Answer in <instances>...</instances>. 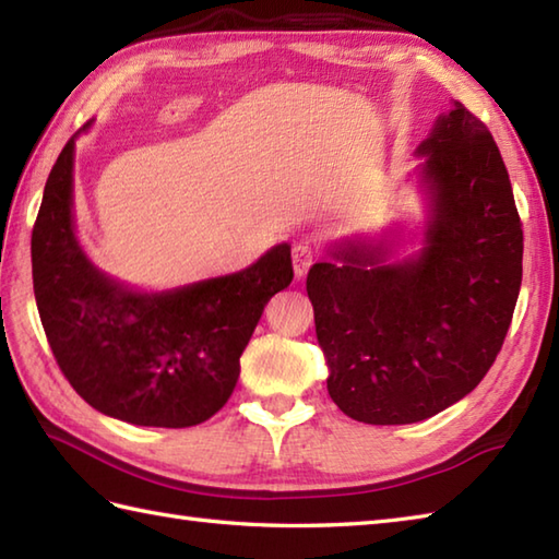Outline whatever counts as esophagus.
Instances as JSON below:
<instances>
[{
	"label": "esophagus",
	"mask_w": 559,
	"mask_h": 559,
	"mask_svg": "<svg viewBox=\"0 0 559 559\" xmlns=\"http://www.w3.org/2000/svg\"><path fill=\"white\" fill-rule=\"evenodd\" d=\"M314 261H317V252L307 242H300V245L293 247V271H295V276H298V278H302L305 273L310 271Z\"/></svg>",
	"instance_id": "obj_1"
}]
</instances>
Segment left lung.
<instances>
[{"label":"left lung","instance_id":"obj_1","mask_svg":"<svg viewBox=\"0 0 559 559\" xmlns=\"http://www.w3.org/2000/svg\"><path fill=\"white\" fill-rule=\"evenodd\" d=\"M430 197L423 249L343 240L307 273L326 389L348 418L408 425L488 374L521 288L524 233L492 134L454 103L415 148Z\"/></svg>","mask_w":559,"mask_h":559}]
</instances>
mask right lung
Here are the masks:
<instances>
[{"mask_svg": "<svg viewBox=\"0 0 559 559\" xmlns=\"http://www.w3.org/2000/svg\"><path fill=\"white\" fill-rule=\"evenodd\" d=\"M74 141L52 165L31 237L35 302L59 370L110 418L144 427L204 423L230 399L266 302L290 286V245L271 247L230 276L165 293L129 290L93 266L76 240Z\"/></svg>", "mask_w": 559, "mask_h": 559, "instance_id": "right-lung-1", "label": "right lung"}]
</instances>
